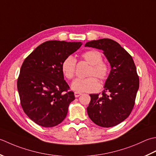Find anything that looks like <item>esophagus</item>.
<instances>
[{
  "instance_id": "esophagus-1",
  "label": "esophagus",
  "mask_w": 156,
  "mask_h": 156,
  "mask_svg": "<svg viewBox=\"0 0 156 156\" xmlns=\"http://www.w3.org/2000/svg\"><path fill=\"white\" fill-rule=\"evenodd\" d=\"M74 94H75V98H78L79 96H80L81 95V93H79V92H77V91H75Z\"/></svg>"
}]
</instances>
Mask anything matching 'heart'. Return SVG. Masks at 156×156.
I'll return each mask as SVG.
<instances>
[{
    "instance_id": "obj_1",
    "label": "heart",
    "mask_w": 156,
    "mask_h": 156,
    "mask_svg": "<svg viewBox=\"0 0 156 156\" xmlns=\"http://www.w3.org/2000/svg\"><path fill=\"white\" fill-rule=\"evenodd\" d=\"M82 58L91 65L88 75H94L100 80L106 79L109 73V67L102 61L101 54L97 50H89L82 54ZM76 60L73 56H69L63 60L61 65L62 72L66 78L71 79L75 73ZM71 88L74 91L81 92H93L98 90L99 83L94 77L85 79L77 78L71 83Z\"/></svg>"
}]
</instances>
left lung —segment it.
<instances>
[{
  "label": "left lung",
  "instance_id": "8db88e82",
  "mask_svg": "<svg viewBox=\"0 0 156 156\" xmlns=\"http://www.w3.org/2000/svg\"><path fill=\"white\" fill-rule=\"evenodd\" d=\"M103 51L111 70L101 95L90 94L88 116L96 125L112 127L128 117L134 107L139 79L132 56L119 43L108 38L85 44Z\"/></svg>",
  "mask_w": 156,
  "mask_h": 156
}]
</instances>
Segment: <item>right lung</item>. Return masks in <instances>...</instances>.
<instances>
[{
	"instance_id": "obj_1",
	"label": "right lung",
	"mask_w": 156,
	"mask_h": 156,
	"mask_svg": "<svg viewBox=\"0 0 156 156\" xmlns=\"http://www.w3.org/2000/svg\"><path fill=\"white\" fill-rule=\"evenodd\" d=\"M82 43L50 40L38 46L22 64L17 90L24 112L38 125L52 127L62 122L74 93L68 91L61 65Z\"/></svg>"
}]
</instances>
